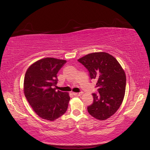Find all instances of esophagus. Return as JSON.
Instances as JSON below:
<instances>
[{"mask_svg":"<svg viewBox=\"0 0 150 150\" xmlns=\"http://www.w3.org/2000/svg\"><path fill=\"white\" fill-rule=\"evenodd\" d=\"M73 95L74 96H81V95H82L83 92H73Z\"/></svg>","mask_w":150,"mask_h":150,"instance_id":"34e87169","label":"esophagus"}]
</instances>
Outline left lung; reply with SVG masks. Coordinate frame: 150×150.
Here are the masks:
<instances>
[{
    "instance_id": "left-lung-1",
    "label": "left lung",
    "mask_w": 150,
    "mask_h": 150,
    "mask_svg": "<svg viewBox=\"0 0 150 150\" xmlns=\"http://www.w3.org/2000/svg\"><path fill=\"white\" fill-rule=\"evenodd\" d=\"M89 72L91 79L97 81L98 93H92L93 103L87 107L91 115L105 120L120 107L126 88V75L113 56L106 52L88 54L79 59Z\"/></svg>"
}]
</instances>
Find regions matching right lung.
Returning <instances> with one entry per match:
<instances>
[{
    "mask_svg": "<svg viewBox=\"0 0 150 150\" xmlns=\"http://www.w3.org/2000/svg\"><path fill=\"white\" fill-rule=\"evenodd\" d=\"M66 60L46 58L30 66L25 75L23 91L30 105L40 117L54 121L66 113L70 97L56 91L57 73Z\"/></svg>",
    "mask_w": 150,
    "mask_h": 150,
    "instance_id": "1",
    "label": "right lung"
}]
</instances>
